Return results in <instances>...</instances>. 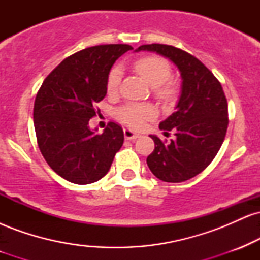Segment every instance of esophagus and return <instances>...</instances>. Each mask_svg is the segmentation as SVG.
Here are the masks:
<instances>
[{
	"label": "esophagus",
	"mask_w": 260,
	"mask_h": 260,
	"mask_svg": "<svg viewBox=\"0 0 260 260\" xmlns=\"http://www.w3.org/2000/svg\"><path fill=\"white\" fill-rule=\"evenodd\" d=\"M123 133H124V138H126L127 140H134V139L139 138V134L134 133L132 129H129V128H124Z\"/></svg>",
	"instance_id": "esophagus-1"
}]
</instances>
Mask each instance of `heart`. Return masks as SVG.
Masks as SVG:
<instances>
[{
	"instance_id": "heart-1",
	"label": "heart",
	"mask_w": 260,
	"mask_h": 260,
	"mask_svg": "<svg viewBox=\"0 0 260 260\" xmlns=\"http://www.w3.org/2000/svg\"><path fill=\"white\" fill-rule=\"evenodd\" d=\"M134 68L149 85L153 86L154 92L160 100L170 101L176 95V86L170 80L172 77L171 64L159 56H145L134 63ZM122 70L115 66L110 71L106 80L107 94L115 95L120 90ZM117 118L129 127L138 128L143 122L151 120L156 116V110L150 104H127L118 110Z\"/></svg>"
}]
</instances>
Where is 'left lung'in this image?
Masks as SVG:
<instances>
[{
  "label": "left lung",
  "instance_id": "1",
  "mask_svg": "<svg viewBox=\"0 0 260 260\" xmlns=\"http://www.w3.org/2000/svg\"><path fill=\"white\" fill-rule=\"evenodd\" d=\"M136 51L159 53L180 70L182 90L176 111L159 124L164 133L172 131L176 138L166 143L150 136L155 149L147 164L164 182L189 180L208 168L225 139L229 111L222 86L198 58L177 47L150 44Z\"/></svg>",
  "mask_w": 260,
  "mask_h": 260
}]
</instances>
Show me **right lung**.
Listing matches in <instances>:
<instances>
[{
	"label": "right lung",
	"instance_id": "1",
	"mask_svg": "<svg viewBox=\"0 0 260 260\" xmlns=\"http://www.w3.org/2000/svg\"><path fill=\"white\" fill-rule=\"evenodd\" d=\"M133 47L98 45L64 58L44 80L34 103V127L44 159L56 174L76 184L99 181L123 144V129L109 122L101 134L89 128L95 104L106 95L116 59Z\"/></svg>",
	"mask_w": 260,
	"mask_h": 260
}]
</instances>
